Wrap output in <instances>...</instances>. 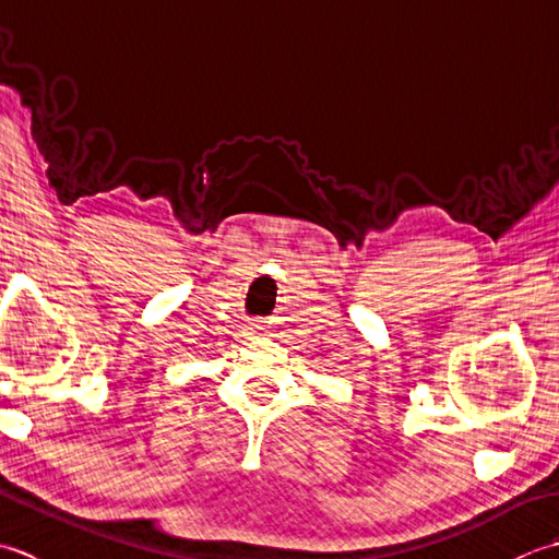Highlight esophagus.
<instances>
[{
    "mask_svg": "<svg viewBox=\"0 0 559 559\" xmlns=\"http://www.w3.org/2000/svg\"><path fill=\"white\" fill-rule=\"evenodd\" d=\"M255 328H258V330H260V325H255Z\"/></svg>",
    "mask_w": 559,
    "mask_h": 559,
    "instance_id": "obj_1",
    "label": "esophagus"
}]
</instances>
